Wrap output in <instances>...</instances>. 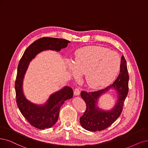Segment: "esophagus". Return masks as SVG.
<instances>
[{
    "label": "esophagus",
    "mask_w": 148,
    "mask_h": 148,
    "mask_svg": "<svg viewBox=\"0 0 148 148\" xmlns=\"http://www.w3.org/2000/svg\"><path fill=\"white\" fill-rule=\"evenodd\" d=\"M74 93L75 96H79L80 93V91L78 88H75L74 91Z\"/></svg>",
    "instance_id": "esophagus-1"
}]
</instances>
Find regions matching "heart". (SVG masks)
<instances>
[{
	"mask_svg": "<svg viewBox=\"0 0 148 148\" xmlns=\"http://www.w3.org/2000/svg\"><path fill=\"white\" fill-rule=\"evenodd\" d=\"M73 63L67 62L71 75L77 77V72L85 74L86 85L95 89L111 83L120 68L118 53L100 46H86L78 49Z\"/></svg>",
	"mask_w": 148,
	"mask_h": 148,
	"instance_id": "b5f03b06",
	"label": "heart"
}]
</instances>
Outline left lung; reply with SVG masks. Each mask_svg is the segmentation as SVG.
Here are the masks:
<instances>
[{
    "label": "left lung",
    "mask_w": 148,
    "mask_h": 148,
    "mask_svg": "<svg viewBox=\"0 0 148 148\" xmlns=\"http://www.w3.org/2000/svg\"><path fill=\"white\" fill-rule=\"evenodd\" d=\"M129 74L127 63L123 56L121 58L120 72L114 82L100 90L91 92L81 91L80 96L86 103V110L80 118V123L85 129L96 132L101 131L111 125L121 115L124 102L129 91ZM113 88L117 91L119 99L116 106L110 111H103L96 107L99 97L103 92Z\"/></svg>",
    "instance_id": "obj_1"
}]
</instances>
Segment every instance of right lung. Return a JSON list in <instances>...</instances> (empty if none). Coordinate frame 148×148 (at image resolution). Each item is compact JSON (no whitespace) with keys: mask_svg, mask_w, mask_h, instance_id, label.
I'll return each mask as SVG.
<instances>
[{"mask_svg":"<svg viewBox=\"0 0 148 148\" xmlns=\"http://www.w3.org/2000/svg\"><path fill=\"white\" fill-rule=\"evenodd\" d=\"M69 42L61 38H40L26 49L19 60L14 85L16 103L24 117L32 126L37 129H48L56 124L58 118L60 107L66 100L73 97V90L71 87L65 86L52 95L45 105H35L27 100L23 94L22 86L24 74L32 59L38 53L45 50L60 51L61 49L66 47Z\"/></svg>","mask_w":148,"mask_h":148,"instance_id":"right-lung-1","label":"right lung"}]
</instances>
